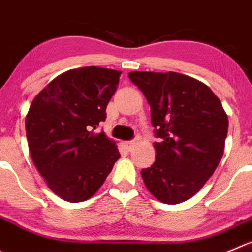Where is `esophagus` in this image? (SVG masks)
I'll return each mask as SVG.
<instances>
[{"label": "esophagus", "instance_id": "1", "mask_svg": "<svg viewBox=\"0 0 252 252\" xmlns=\"http://www.w3.org/2000/svg\"><path fill=\"white\" fill-rule=\"evenodd\" d=\"M135 145H136L135 141H126V142H125V147L127 148V151L132 150V148L135 147Z\"/></svg>", "mask_w": 252, "mask_h": 252}]
</instances>
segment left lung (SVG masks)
<instances>
[{"label":"left lung","instance_id":"8db88e82","mask_svg":"<svg viewBox=\"0 0 252 252\" xmlns=\"http://www.w3.org/2000/svg\"><path fill=\"white\" fill-rule=\"evenodd\" d=\"M151 106L160 142L155 163L141 171L145 186L164 204H179L203 188L222 157L227 115L208 85L184 74L131 71Z\"/></svg>","mask_w":252,"mask_h":252}]
</instances>
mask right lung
Returning <instances> with one entry per match:
<instances>
[{
  "mask_svg": "<svg viewBox=\"0 0 252 252\" xmlns=\"http://www.w3.org/2000/svg\"><path fill=\"white\" fill-rule=\"evenodd\" d=\"M121 71L100 66L71 69L33 99L26 116L28 148L50 190L79 203L92 198L120 158L116 142L95 131Z\"/></svg>",
  "mask_w": 252,
  "mask_h": 252,
  "instance_id": "right-lung-1",
  "label": "right lung"
}]
</instances>
